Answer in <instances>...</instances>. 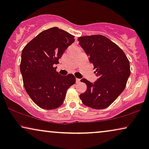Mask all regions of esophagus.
<instances>
[{"mask_svg": "<svg viewBox=\"0 0 149 149\" xmlns=\"http://www.w3.org/2000/svg\"><path fill=\"white\" fill-rule=\"evenodd\" d=\"M80 81H81V79H76V82H77V83H80Z\"/></svg>", "mask_w": 149, "mask_h": 149, "instance_id": "34e87169", "label": "esophagus"}]
</instances>
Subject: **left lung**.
Instances as JSON below:
<instances>
[{"label":"left lung","mask_w":149,"mask_h":149,"mask_svg":"<svg viewBox=\"0 0 149 149\" xmlns=\"http://www.w3.org/2000/svg\"><path fill=\"white\" fill-rule=\"evenodd\" d=\"M78 40L98 77L93 84L81 79L87 85V91L81 93L80 98L91 109H106L125 88L131 73L129 60L117 45L103 35L81 36Z\"/></svg>","instance_id":"obj_1"}]
</instances>
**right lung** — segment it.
<instances>
[{"mask_svg":"<svg viewBox=\"0 0 149 149\" xmlns=\"http://www.w3.org/2000/svg\"><path fill=\"white\" fill-rule=\"evenodd\" d=\"M74 36L58 27L40 32L24 47L20 71L24 86L32 101L45 110L58 109L69 87L76 83L72 74L62 76L55 65L74 41Z\"/></svg>","mask_w":149,"mask_h":149,"instance_id":"1","label":"right lung"}]
</instances>
